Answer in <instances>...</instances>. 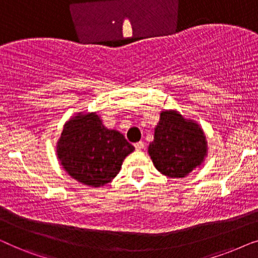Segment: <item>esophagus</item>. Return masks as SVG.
I'll return each mask as SVG.
<instances>
[{"mask_svg": "<svg viewBox=\"0 0 258 258\" xmlns=\"http://www.w3.org/2000/svg\"><path fill=\"white\" fill-rule=\"evenodd\" d=\"M134 147H135L136 150H141V149H143V148H144V143L142 142V141H140V142L134 144Z\"/></svg>", "mask_w": 258, "mask_h": 258, "instance_id": "esophagus-1", "label": "esophagus"}]
</instances>
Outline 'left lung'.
Masks as SVG:
<instances>
[{
	"label": "left lung",
	"mask_w": 258,
	"mask_h": 258,
	"mask_svg": "<svg viewBox=\"0 0 258 258\" xmlns=\"http://www.w3.org/2000/svg\"><path fill=\"white\" fill-rule=\"evenodd\" d=\"M149 155L155 168L171 178H182L201 165L207 155V141L197 123L174 110L161 112Z\"/></svg>",
	"instance_id": "left-lung-1"
}]
</instances>
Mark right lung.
I'll use <instances>...</instances> for the list:
<instances>
[{"instance_id": "add662e5", "label": "right lung", "mask_w": 258, "mask_h": 258, "mask_svg": "<svg viewBox=\"0 0 258 258\" xmlns=\"http://www.w3.org/2000/svg\"><path fill=\"white\" fill-rule=\"evenodd\" d=\"M134 150L121 133L105 128L95 112L69 119L57 142V157L66 171L95 188L110 182Z\"/></svg>"}]
</instances>
